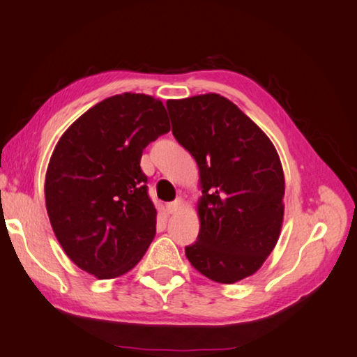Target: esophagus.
Listing matches in <instances>:
<instances>
[{
  "mask_svg": "<svg viewBox=\"0 0 357 357\" xmlns=\"http://www.w3.org/2000/svg\"><path fill=\"white\" fill-rule=\"evenodd\" d=\"M183 206H184V199L176 198L174 201H172V203L167 204V211H168V213H176L178 211L183 209Z\"/></svg>",
  "mask_w": 357,
  "mask_h": 357,
  "instance_id": "34e87169",
  "label": "esophagus"
}]
</instances>
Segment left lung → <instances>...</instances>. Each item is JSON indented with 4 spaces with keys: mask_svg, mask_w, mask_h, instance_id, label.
<instances>
[{
    "mask_svg": "<svg viewBox=\"0 0 357 357\" xmlns=\"http://www.w3.org/2000/svg\"><path fill=\"white\" fill-rule=\"evenodd\" d=\"M172 132L199 168V234L185 256L201 275L232 284L261 268L280 238L284 173L273 144L217 93L168 100Z\"/></svg>",
    "mask_w": 357,
    "mask_h": 357,
    "instance_id": "1",
    "label": "left lung"
}]
</instances>
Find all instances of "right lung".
<instances>
[{"instance_id": "1", "label": "right lung", "mask_w": 357, "mask_h": 357, "mask_svg": "<svg viewBox=\"0 0 357 357\" xmlns=\"http://www.w3.org/2000/svg\"><path fill=\"white\" fill-rule=\"evenodd\" d=\"M168 131L162 101L123 93L89 109L57 142L45 179L50 222L66 255L98 280L134 268L156 236L140 159Z\"/></svg>"}]
</instances>
